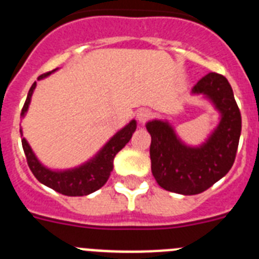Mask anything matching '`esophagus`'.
Instances as JSON below:
<instances>
[{"mask_svg": "<svg viewBox=\"0 0 259 259\" xmlns=\"http://www.w3.org/2000/svg\"><path fill=\"white\" fill-rule=\"evenodd\" d=\"M137 120L139 123L144 124L145 122H148L150 118H152V111L149 109H140L137 111V115H136Z\"/></svg>", "mask_w": 259, "mask_h": 259, "instance_id": "1", "label": "esophagus"}]
</instances>
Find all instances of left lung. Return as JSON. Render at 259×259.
<instances>
[{
	"label": "left lung",
	"mask_w": 259,
	"mask_h": 259,
	"mask_svg": "<svg viewBox=\"0 0 259 259\" xmlns=\"http://www.w3.org/2000/svg\"><path fill=\"white\" fill-rule=\"evenodd\" d=\"M209 100L219 123L198 146L187 145L175 128L161 119L146 123L152 136L150 161L154 179L166 191L192 196L206 191L231 170L241 134V114L232 88L223 75L210 72L192 89Z\"/></svg>",
	"instance_id": "obj_1"
}]
</instances>
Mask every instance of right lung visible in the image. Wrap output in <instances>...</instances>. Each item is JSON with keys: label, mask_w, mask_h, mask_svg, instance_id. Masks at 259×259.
<instances>
[{"label": "right lung", "mask_w": 259, "mask_h": 259, "mask_svg": "<svg viewBox=\"0 0 259 259\" xmlns=\"http://www.w3.org/2000/svg\"><path fill=\"white\" fill-rule=\"evenodd\" d=\"M54 71L56 70L40 75L37 80L45 79L50 74H53ZM35 88L36 81L32 84L28 95H27V100L22 109V114H20L22 118H24L26 113L28 111ZM136 120L134 119L127 125H124L122 130H119L102 146L101 149L98 150L95 157L91 158L85 163L74 167V168H67V170H52L49 167L44 166L38 161L32 148L29 146L28 141L24 137L22 139V145L27 158V163H28L32 174L35 175V178L41 184L47 185L49 188L54 189L58 193L65 194V196H72V197H75V196H87V194L93 193V192L101 188L102 185L107 182L110 174L113 171V162L116 153L119 150H122L125 144L131 140L132 134L136 131ZM20 135L23 136L22 128H20Z\"/></svg>", "instance_id": "obj_1"}]
</instances>
